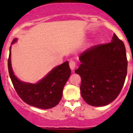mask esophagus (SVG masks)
Wrapping results in <instances>:
<instances>
[{
  "label": "esophagus",
  "mask_w": 133,
  "mask_h": 133,
  "mask_svg": "<svg viewBox=\"0 0 133 133\" xmlns=\"http://www.w3.org/2000/svg\"><path fill=\"white\" fill-rule=\"evenodd\" d=\"M69 67H70L72 71H74L75 68H76V64H75L74 61H72L71 60V61L69 62Z\"/></svg>",
  "instance_id": "1"
}]
</instances>
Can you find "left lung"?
Listing matches in <instances>:
<instances>
[{
  "label": "left lung",
  "instance_id": "1",
  "mask_svg": "<svg viewBox=\"0 0 133 133\" xmlns=\"http://www.w3.org/2000/svg\"><path fill=\"white\" fill-rule=\"evenodd\" d=\"M81 64L75 73L81 77L80 89L85 102L105 106L121 91L127 72L124 42L115 34L111 42L91 47L79 57Z\"/></svg>",
  "mask_w": 133,
  "mask_h": 133
}]
</instances>
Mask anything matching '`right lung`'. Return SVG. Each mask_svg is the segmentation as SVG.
<instances>
[{"mask_svg":"<svg viewBox=\"0 0 133 133\" xmlns=\"http://www.w3.org/2000/svg\"><path fill=\"white\" fill-rule=\"evenodd\" d=\"M15 38L11 44L17 42ZM9 48L8 71L15 89L18 96L28 105L40 109H51L56 106L62 97L64 87L71 75L69 62L53 68L37 84L27 83L18 80L14 75L11 62Z\"/></svg>","mask_w":133,"mask_h":133,"instance_id":"obj_1","label":"right lung"}]
</instances>
